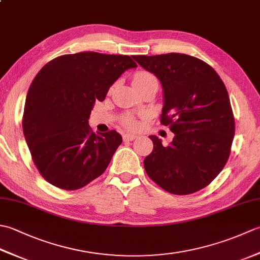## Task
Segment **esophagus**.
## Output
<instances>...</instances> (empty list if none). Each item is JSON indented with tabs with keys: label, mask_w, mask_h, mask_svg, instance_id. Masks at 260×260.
<instances>
[{
	"label": "esophagus",
	"mask_w": 260,
	"mask_h": 260,
	"mask_svg": "<svg viewBox=\"0 0 260 260\" xmlns=\"http://www.w3.org/2000/svg\"><path fill=\"white\" fill-rule=\"evenodd\" d=\"M135 139H136V135L135 134H125L123 136L124 142H131V141H134Z\"/></svg>",
	"instance_id": "1"
}]
</instances>
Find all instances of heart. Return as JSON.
<instances>
[{
    "instance_id": "b5f03b06",
    "label": "heart",
    "mask_w": 260,
    "mask_h": 260,
    "mask_svg": "<svg viewBox=\"0 0 260 260\" xmlns=\"http://www.w3.org/2000/svg\"><path fill=\"white\" fill-rule=\"evenodd\" d=\"M151 82H157V79L155 76L151 73H148V71H137L133 77V84L136 88L151 84ZM121 123H123V125L129 129H134L137 126L136 118L131 114L125 115L124 117L121 118Z\"/></svg>"
}]
</instances>
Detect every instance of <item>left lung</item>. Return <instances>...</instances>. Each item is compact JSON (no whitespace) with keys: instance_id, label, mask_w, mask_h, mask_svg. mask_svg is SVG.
Masks as SVG:
<instances>
[{"instance_id":"1","label":"left lung","mask_w":260,"mask_h":260,"mask_svg":"<svg viewBox=\"0 0 260 260\" xmlns=\"http://www.w3.org/2000/svg\"><path fill=\"white\" fill-rule=\"evenodd\" d=\"M163 87L161 124L174 133L163 146L151 135L153 151L144 158L147 175L172 194H191L209 185L227 163L235 135L228 91L214 69L184 53L135 56Z\"/></svg>"}]
</instances>
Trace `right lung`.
<instances>
[{
  "label": "right lung",
  "mask_w": 260,
  "mask_h": 260,
  "mask_svg": "<svg viewBox=\"0 0 260 260\" xmlns=\"http://www.w3.org/2000/svg\"><path fill=\"white\" fill-rule=\"evenodd\" d=\"M135 67L128 56L87 51L54 58L39 71L22 127L32 161L49 183L78 190L105 172L123 140L116 131L95 134L88 119L95 102Z\"/></svg>",
  "instance_id": "1"
}]
</instances>
